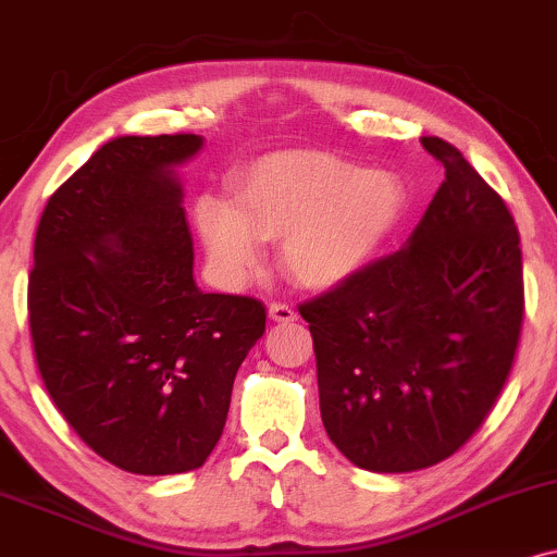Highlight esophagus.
<instances>
[{"instance_id":"1","label":"esophagus","mask_w":557,"mask_h":557,"mask_svg":"<svg viewBox=\"0 0 557 557\" xmlns=\"http://www.w3.org/2000/svg\"><path fill=\"white\" fill-rule=\"evenodd\" d=\"M270 319L277 324H287V321H296L298 311L287 304H270Z\"/></svg>"}]
</instances>
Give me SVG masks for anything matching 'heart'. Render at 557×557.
<instances>
[{"mask_svg":"<svg viewBox=\"0 0 557 557\" xmlns=\"http://www.w3.org/2000/svg\"><path fill=\"white\" fill-rule=\"evenodd\" d=\"M236 207L202 197L194 223L218 277L244 285L261 240H283L285 272L306 287H332L376 257L405 212V184L326 152H272L231 181Z\"/></svg>","mask_w":557,"mask_h":557,"instance_id":"obj_1","label":"heart"}]
</instances>
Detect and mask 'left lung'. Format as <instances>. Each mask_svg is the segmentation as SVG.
Returning <instances> with one entry per match:
<instances>
[{
	"mask_svg": "<svg viewBox=\"0 0 557 557\" xmlns=\"http://www.w3.org/2000/svg\"><path fill=\"white\" fill-rule=\"evenodd\" d=\"M446 181L399 251L298 306L326 435L360 470L414 472L493 410L524 319L521 246L498 191L438 137Z\"/></svg>",
	"mask_w": 557,
	"mask_h": 557,
	"instance_id": "left-lung-1",
	"label": "left lung"
}]
</instances>
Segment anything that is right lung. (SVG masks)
I'll return each mask as SVG.
<instances>
[{
	"mask_svg": "<svg viewBox=\"0 0 557 557\" xmlns=\"http://www.w3.org/2000/svg\"><path fill=\"white\" fill-rule=\"evenodd\" d=\"M199 134L116 137L51 194L33 246L30 337L53 405L132 474L202 467L264 334L249 296L202 293L178 165Z\"/></svg>",
	"mask_w": 557,
	"mask_h": 557,
	"instance_id": "1",
	"label": "right lung"
}]
</instances>
